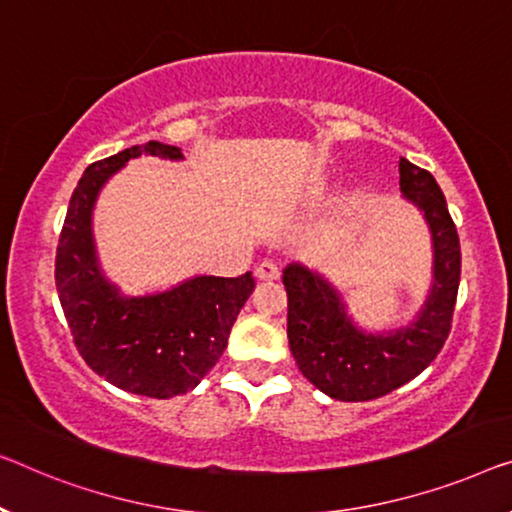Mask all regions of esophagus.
I'll return each instance as SVG.
<instances>
[{"label":"esophagus","mask_w":512,"mask_h":512,"mask_svg":"<svg viewBox=\"0 0 512 512\" xmlns=\"http://www.w3.org/2000/svg\"><path fill=\"white\" fill-rule=\"evenodd\" d=\"M255 276L259 280H278L280 266L276 262H271V259H264V262H259V266L255 269Z\"/></svg>","instance_id":"obj_1"}]
</instances>
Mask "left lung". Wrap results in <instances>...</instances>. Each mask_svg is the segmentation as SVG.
<instances>
[{
    "mask_svg": "<svg viewBox=\"0 0 512 512\" xmlns=\"http://www.w3.org/2000/svg\"><path fill=\"white\" fill-rule=\"evenodd\" d=\"M400 190L423 211L434 250L432 289L409 326L365 333L324 276L301 264L282 271L289 349L303 377L333 400L363 402L395 391L421 375L451 333L462 266L460 236L439 183L407 158H400Z\"/></svg>",
    "mask_w": 512,
    "mask_h": 512,
    "instance_id": "1",
    "label": "left lung"
}]
</instances>
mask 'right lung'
I'll return each instance as SVG.
<instances>
[{
  "label": "right lung",
  "instance_id": "obj_1",
  "mask_svg": "<svg viewBox=\"0 0 512 512\" xmlns=\"http://www.w3.org/2000/svg\"><path fill=\"white\" fill-rule=\"evenodd\" d=\"M142 154L183 158L179 147L147 142L91 163L68 202L55 282L73 342L89 368L121 391L165 400L193 391L218 363L255 278L250 271L239 278L195 276L167 292L124 296L103 276L91 211L105 181Z\"/></svg>",
  "mask_w": 512,
  "mask_h": 512
}]
</instances>
